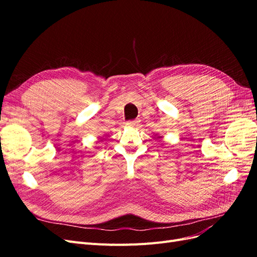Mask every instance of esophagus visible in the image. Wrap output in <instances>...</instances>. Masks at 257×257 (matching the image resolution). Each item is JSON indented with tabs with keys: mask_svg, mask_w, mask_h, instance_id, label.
<instances>
[{
	"mask_svg": "<svg viewBox=\"0 0 257 257\" xmlns=\"http://www.w3.org/2000/svg\"><path fill=\"white\" fill-rule=\"evenodd\" d=\"M139 124V120H134V121H128L127 123H126V125L127 126H137Z\"/></svg>",
	"mask_w": 257,
	"mask_h": 257,
	"instance_id": "esophagus-1",
	"label": "esophagus"
}]
</instances>
